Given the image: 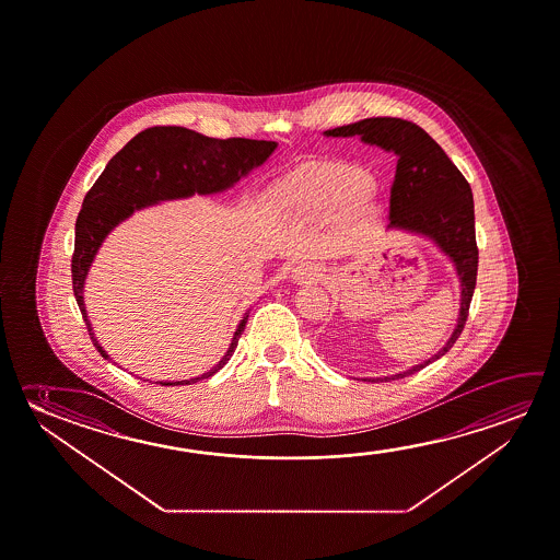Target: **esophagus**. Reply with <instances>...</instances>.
I'll use <instances>...</instances> for the list:
<instances>
[{
  "instance_id": "34e87169",
  "label": "esophagus",
  "mask_w": 560,
  "mask_h": 560,
  "mask_svg": "<svg viewBox=\"0 0 560 560\" xmlns=\"http://www.w3.org/2000/svg\"><path fill=\"white\" fill-rule=\"evenodd\" d=\"M291 279L294 283H314L319 279V267L312 261H301L291 269Z\"/></svg>"
}]
</instances>
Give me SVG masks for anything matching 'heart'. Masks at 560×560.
Masks as SVG:
<instances>
[{"label": "heart", "mask_w": 560, "mask_h": 560, "mask_svg": "<svg viewBox=\"0 0 560 560\" xmlns=\"http://www.w3.org/2000/svg\"><path fill=\"white\" fill-rule=\"evenodd\" d=\"M376 184L357 168H322L296 182L291 191L294 206L316 217H336L353 211L374 194ZM372 209L362 211L371 221Z\"/></svg>", "instance_id": "b5f03b06"}]
</instances>
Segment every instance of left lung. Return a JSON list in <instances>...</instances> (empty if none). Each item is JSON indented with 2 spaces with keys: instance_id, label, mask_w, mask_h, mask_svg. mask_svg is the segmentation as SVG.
Returning <instances> with one entry per match:
<instances>
[{
  "instance_id": "8db88e82",
  "label": "left lung",
  "mask_w": 560,
  "mask_h": 560,
  "mask_svg": "<svg viewBox=\"0 0 560 560\" xmlns=\"http://www.w3.org/2000/svg\"><path fill=\"white\" fill-rule=\"evenodd\" d=\"M327 138H353L378 145L396 153V178L389 191V223L387 229L422 234L431 238L447 258L454 261L462 287L459 316L456 329L439 353L429 361L415 364L407 371L384 376L364 378L369 382H389L405 378L422 371L431 362L454 347L464 331L469 304L477 283L479 249L475 241L474 194L464 174L447 159L444 149L413 121L401 118H366L341 128L327 129Z\"/></svg>"
}]
</instances>
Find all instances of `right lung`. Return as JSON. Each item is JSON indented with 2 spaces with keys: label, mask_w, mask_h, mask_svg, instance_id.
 Here are the masks:
<instances>
[{
  "label": "right lung",
  "mask_w": 560,
  "mask_h": 560,
  "mask_svg": "<svg viewBox=\"0 0 560 560\" xmlns=\"http://www.w3.org/2000/svg\"><path fill=\"white\" fill-rule=\"evenodd\" d=\"M276 149V141L207 138L194 129L180 126H155L138 133L108 161L103 174L83 199L75 223V249L71 256L73 294L85 319L86 331L104 359L110 357L93 334L83 302V287L89 267L108 233L141 207L155 206L168 199L189 198L194 194H219L233 188L252 168L266 163L267 156ZM248 314H244L236 327L229 351L211 371L196 378L161 384L186 386L221 371L233 357L248 322Z\"/></svg>",
  "instance_id": "add662e5"
}]
</instances>
